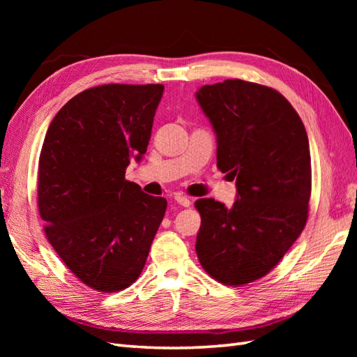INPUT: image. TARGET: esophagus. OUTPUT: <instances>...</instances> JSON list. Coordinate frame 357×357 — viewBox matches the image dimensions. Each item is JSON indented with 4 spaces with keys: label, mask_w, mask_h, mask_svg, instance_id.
Masks as SVG:
<instances>
[{
    "label": "esophagus",
    "mask_w": 357,
    "mask_h": 357,
    "mask_svg": "<svg viewBox=\"0 0 357 357\" xmlns=\"http://www.w3.org/2000/svg\"><path fill=\"white\" fill-rule=\"evenodd\" d=\"M174 201H176L179 206H183V207H190L192 206V201L184 195H176V196H174Z\"/></svg>",
    "instance_id": "obj_1"
}]
</instances>
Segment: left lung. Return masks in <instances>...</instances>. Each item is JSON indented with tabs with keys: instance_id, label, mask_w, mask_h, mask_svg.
<instances>
[{
	"instance_id": "obj_1",
	"label": "left lung",
	"mask_w": 357,
	"mask_h": 357,
	"mask_svg": "<svg viewBox=\"0 0 357 357\" xmlns=\"http://www.w3.org/2000/svg\"><path fill=\"white\" fill-rule=\"evenodd\" d=\"M196 101L216 133L218 169L236 178L231 207L196 201V253L211 278L244 285L267 275L304 230L312 193L308 136L275 89L225 79L202 86Z\"/></svg>"
}]
</instances>
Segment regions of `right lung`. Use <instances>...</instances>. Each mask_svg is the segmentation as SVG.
<instances>
[{
	"label": "right lung",
	"instance_id": "1",
	"mask_svg": "<svg viewBox=\"0 0 357 357\" xmlns=\"http://www.w3.org/2000/svg\"><path fill=\"white\" fill-rule=\"evenodd\" d=\"M162 84H105L73 96L45 133L38 208L45 236L81 282L130 287L146 265L167 208L126 181L147 151Z\"/></svg>",
	"mask_w": 357,
	"mask_h": 357
}]
</instances>
